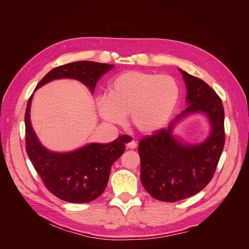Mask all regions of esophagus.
Listing matches in <instances>:
<instances>
[{"label":"esophagus","mask_w":249,"mask_h":249,"mask_svg":"<svg viewBox=\"0 0 249 249\" xmlns=\"http://www.w3.org/2000/svg\"><path fill=\"white\" fill-rule=\"evenodd\" d=\"M126 147H127V148H131V149L136 148V147H137V143L135 142L134 140H132V141H130V142H127V143H126Z\"/></svg>","instance_id":"1"}]
</instances>
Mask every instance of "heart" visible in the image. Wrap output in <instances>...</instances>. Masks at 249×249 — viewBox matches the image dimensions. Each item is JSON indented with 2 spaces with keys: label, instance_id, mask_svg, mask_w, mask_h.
<instances>
[{
  "label": "heart",
  "instance_id": "heart-1",
  "mask_svg": "<svg viewBox=\"0 0 249 249\" xmlns=\"http://www.w3.org/2000/svg\"><path fill=\"white\" fill-rule=\"evenodd\" d=\"M178 99V84L169 74L130 71L111 82L109 93L97 97L96 106L107 123L120 124L129 114L135 129L147 134L169 122Z\"/></svg>",
  "mask_w": 249,
  "mask_h": 249
}]
</instances>
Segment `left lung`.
Here are the masks:
<instances>
[{
    "label": "left lung",
    "instance_id": "obj_1",
    "mask_svg": "<svg viewBox=\"0 0 249 249\" xmlns=\"http://www.w3.org/2000/svg\"><path fill=\"white\" fill-rule=\"evenodd\" d=\"M182 72L186 84V109L168 129L157 131L139 142L141 183L158 200L173 202L200 192L212 179L222 154L224 110L220 97L206 82ZM201 112L211 124L208 138L192 145L173 136V127L184 117Z\"/></svg>",
    "mask_w": 249,
    "mask_h": 249
}]
</instances>
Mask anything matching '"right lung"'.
Instances as JSON below:
<instances>
[{"instance_id":"obj_1","label":"right lung","mask_w":249,"mask_h":249,"mask_svg":"<svg viewBox=\"0 0 249 249\" xmlns=\"http://www.w3.org/2000/svg\"><path fill=\"white\" fill-rule=\"evenodd\" d=\"M112 64L77 61L49 71L35 89L57 79H74L93 92L97 81L113 69ZM30 97L25 114L26 150L48 190L67 202L84 203L97 198L106 189L111 166L124 153L127 139L119 136L110 143H90L69 153L51 152L37 138L30 120Z\"/></svg>"}]
</instances>
